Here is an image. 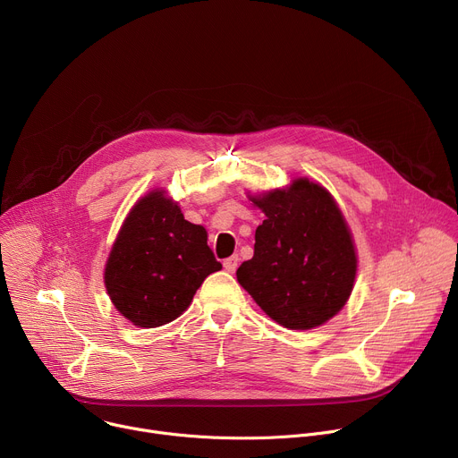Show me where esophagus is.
I'll return each instance as SVG.
<instances>
[{
  "label": "esophagus",
  "mask_w": 458,
  "mask_h": 458,
  "mask_svg": "<svg viewBox=\"0 0 458 458\" xmlns=\"http://www.w3.org/2000/svg\"><path fill=\"white\" fill-rule=\"evenodd\" d=\"M237 265H239V257H237V255H232V257H228V259L223 260V267H225V270H226L228 274H233V272L237 270Z\"/></svg>",
  "instance_id": "1"
}]
</instances>
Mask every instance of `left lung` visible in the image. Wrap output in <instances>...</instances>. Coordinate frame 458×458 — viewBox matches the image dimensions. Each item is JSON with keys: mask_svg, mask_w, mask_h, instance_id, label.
<instances>
[{"mask_svg": "<svg viewBox=\"0 0 458 458\" xmlns=\"http://www.w3.org/2000/svg\"><path fill=\"white\" fill-rule=\"evenodd\" d=\"M248 199L267 216L255 230L253 257L239 284L288 330H313L348 302L357 251L334 195L308 177Z\"/></svg>", "mask_w": 458, "mask_h": 458, "instance_id": "obj_1", "label": "left lung"}]
</instances>
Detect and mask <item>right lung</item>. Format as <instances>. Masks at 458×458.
<instances>
[{
    "label": "right lung",
    "instance_id": "add662e5",
    "mask_svg": "<svg viewBox=\"0 0 458 458\" xmlns=\"http://www.w3.org/2000/svg\"><path fill=\"white\" fill-rule=\"evenodd\" d=\"M205 226L184 219L166 190L156 188L130 208L105 265L115 310L140 328L177 318L203 281L219 272Z\"/></svg>",
    "mask_w": 458,
    "mask_h": 458
}]
</instances>
